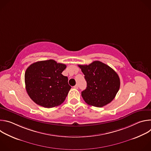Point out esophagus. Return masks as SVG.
Returning a JSON list of instances; mask_svg holds the SVG:
<instances>
[{"mask_svg":"<svg viewBox=\"0 0 151 151\" xmlns=\"http://www.w3.org/2000/svg\"><path fill=\"white\" fill-rule=\"evenodd\" d=\"M73 88H75V89H78V85H75L74 87H73Z\"/></svg>","mask_w":151,"mask_h":151,"instance_id":"34e87169","label":"esophagus"}]
</instances>
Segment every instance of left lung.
<instances>
[{"mask_svg":"<svg viewBox=\"0 0 151 151\" xmlns=\"http://www.w3.org/2000/svg\"><path fill=\"white\" fill-rule=\"evenodd\" d=\"M85 75L87 88L81 95L88 104L101 107L111 103L120 87L116 72L107 64L94 61L89 65H78Z\"/></svg>","mask_w":151,"mask_h":151,"instance_id":"left-lung-1","label":"left lung"}]
</instances>
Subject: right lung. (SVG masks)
Here are the masks:
<instances>
[{
	"mask_svg": "<svg viewBox=\"0 0 151 151\" xmlns=\"http://www.w3.org/2000/svg\"><path fill=\"white\" fill-rule=\"evenodd\" d=\"M66 65L54 60L40 61L30 65L25 72L27 93L37 104L47 108L60 105L71 87L62 75Z\"/></svg>",
	"mask_w": 151,
	"mask_h": 151,
	"instance_id": "obj_1",
	"label": "right lung"
}]
</instances>
